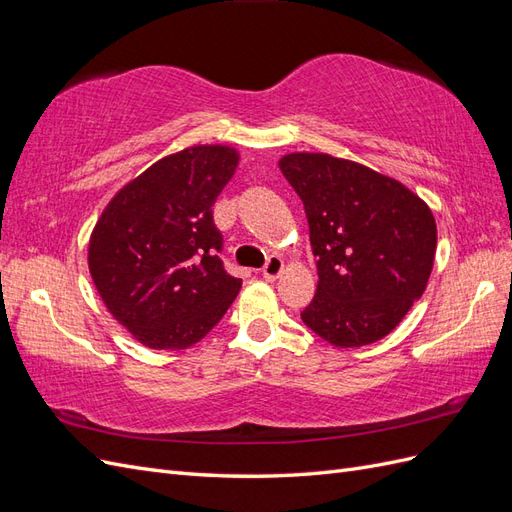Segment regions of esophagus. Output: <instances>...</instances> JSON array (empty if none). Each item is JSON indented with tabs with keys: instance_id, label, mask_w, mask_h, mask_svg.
<instances>
[{
	"instance_id": "34e87169",
	"label": "esophagus",
	"mask_w": 512,
	"mask_h": 512,
	"mask_svg": "<svg viewBox=\"0 0 512 512\" xmlns=\"http://www.w3.org/2000/svg\"><path fill=\"white\" fill-rule=\"evenodd\" d=\"M282 269H284V260L280 258V256H269L267 258V262H265V267H262V277H265L267 282H273L277 275L282 273Z\"/></svg>"
}]
</instances>
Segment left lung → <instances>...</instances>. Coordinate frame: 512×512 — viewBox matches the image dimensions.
I'll list each match as a JSON object with an SVG mask.
<instances>
[{
  "label": "left lung",
  "instance_id": "8db88e82",
  "mask_svg": "<svg viewBox=\"0 0 512 512\" xmlns=\"http://www.w3.org/2000/svg\"><path fill=\"white\" fill-rule=\"evenodd\" d=\"M280 170L318 258L301 320L337 348L378 342L425 292L438 243L431 209L399 181L327 153H290Z\"/></svg>",
  "mask_w": 512,
  "mask_h": 512
}]
</instances>
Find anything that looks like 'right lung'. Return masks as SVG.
<instances>
[{
    "mask_svg": "<svg viewBox=\"0 0 512 512\" xmlns=\"http://www.w3.org/2000/svg\"><path fill=\"white\" fill-rule=\"evenodd\" d=\"M239 153L198 145L149 166L102 211L89 273L113 318L153 350L198 344L241 288L226 273L213 205Z\"/></svg>",
    "mask_w": 512,
    "mask_h": 512,
    "instance_id": "right-lung-1",
    "label": "right lung"
}]
</instances>
